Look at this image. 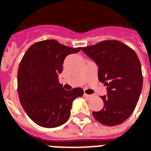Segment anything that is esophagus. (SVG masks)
Masks as SVG:
<instances>
[{"label":"esophagus","mask_w":151,"mask_h":151,"mask_svg":"<svg viewBox=\"0 0 151 151\" xmlns=\"http://www.w3.org/2000/svg\"><path fill=\"white\" fill-rule=\"evenodd\" d=\"M84 97H86V98H87V99H91L92 97V95H91V94H86V93H84L83 94Z\"/></svg>","instance_id":"1"}]
</instances>
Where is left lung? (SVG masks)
Returning a JSON list of instances; mask_svg holds the SVG:
<instances>
[{
    "mask_svg": "<svg viewBox=\"0 0 151 151\" xmlns=\"http://www.w3.org/2000/svg\"><path fill=\"white\" fill-rule=\"evenodd\" d=\"M82 50L96 63L99 80L107 86V94L101 96L103 109L94 111V117L106 126L123 123L133 113L142 91V69L137 54L115 40L104 41Z\"/></svg>",
    "mask_w": 151,
    "mask_h": 151,
    "instance_id": "obj_1",
    "label": "left lung"
}]
</instances>
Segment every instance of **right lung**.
Wrapping results in <instances>:
<instances>
[{"label":"right lung","mask_w":151,"mask_h":151,"mask_svg":"<svg viewBox=\"0 0 151 151\" xmlns=\"http://www.w3.org/2000/svg\"><path fill=\"white\" fill-rule=\"evenodd\" d=\"M80 50L50 39L33 44L23 56L18 69L19 98L26 113L38 125H62L69 118L73 101L83 96L82 88L66 91L58 80L65 57Z\"/></svg>","instance_id":"1"}]
</instances>
